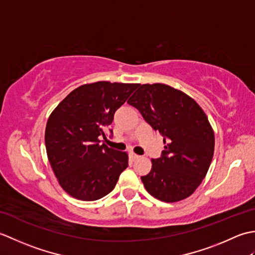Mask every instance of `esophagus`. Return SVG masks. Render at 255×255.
I'll list each match as a JSON object with an SVG mask.
<instances>
[{
	"label": "esophagus",
	"instance_id": "34e87169",
	"mask_svg": "<svg viewBox=\"0 0 255 255\" xmlns=\"http://www.w3.org/2000/svg\"><path fill=\"white\" fill-rule=\"evenodd\" d=\"M130 156H131L132 161H134V160H138V159L140 158V155H138V154H136V153H133V152H131V153H130Z\"/></svg>",
	"mask_w": 255,
	"mask_h": 255
}]
</instances>
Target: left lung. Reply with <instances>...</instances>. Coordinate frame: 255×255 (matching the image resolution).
<instances>
[{
  "mask_svg": "<svg viewBox=\"0 0 255 255\" xmlns=\"http://www.w3.org/2000/svg\"><path fill=\"white\" fill-rule=\"evenodd\" d=\"M128 104L163 136L164 150L141 176L150 195L165 203L185 199L195 192L213 160L215 134L208 118L187 94L166 84H142Z\"/></svg>",
  "mask_w": 255,
  "mask_h": 255,
  "instance_id": "8db88e82",
  "label": "left lung"
}]
</instances>
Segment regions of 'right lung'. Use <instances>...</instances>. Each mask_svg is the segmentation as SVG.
<instances>
[{
    "instance_id": "obj_1",
    "label": "right lung",
    "mask_w": 255,
    "mask_h": 255,
    "mask_svg": "<svg viewBox=\"0 0 255 255\" xmlns=\"http://www.w3.org/2000/svg\"><path fill=\"white\" fill-rule=\"evenodd\" d=\"M138 86L107 81L81 85L48 118V160L70 196L91 202L115 187L128 166V154L101 144L100 138H106L105 129L114 121V114Z\"/></svg>"
}]
</instances>
